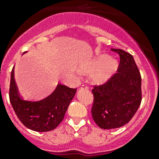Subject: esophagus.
I'll list each match as a JSON object with an SVG mask.
<instances>
[{"label": "esophagus", "instance_id": "34e87169", "mask_svg": "<svg viewBox=\"0 0 159 159\" xmlns=\"http://www.w3.org/2000/svg\"><path fill=\"white\" fill-rule=\"evenodd\" d=\"M80 89L81 90H83V89H84V90H88V88L87 86H85V85H82V86H81V88H80Z\"/></svg>", "mask_w": 159, "mask_h": 159}]
</instances>
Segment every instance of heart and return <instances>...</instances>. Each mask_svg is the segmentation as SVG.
Segmentation results:
<instances>
[{
  "mask_svg": "<svg viewBox=\"0 0 159 159\" xmlns=\"http://www.w3.org/2000/svg\"><path fill=\"white\" fill-rule=\"evenodd\" d=\"M119 64L117 60L107 54H100L92 60L85 61L80 65L79 71L84 75H91L95 85L102 86L107 84L117 72Z\"/></svg>",
  "mask_w": 159,
  "mask_h": 159,
  "instance_id": "heart-1",
  "label": "heart"
}]
</instances>
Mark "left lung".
Masks as SVG:
<instances>
[{
    "label": "left lung",
    "instance_id": "1",
    "mask_svg": "<svg viewBox=\"0 0 159 159\" xmlns=\"http://www.w3.org/2000/svg\"><path fill=\"white\" fill-rule=\"evenodd\" d=\"M120 57L118 73L107 84L92 90L94 121L102 129L127 124L141 103V75L134 57L122 49H111Z\"/></svg>",
    "mask_w": 159,
    "mask_h": 159
}]
</instances>
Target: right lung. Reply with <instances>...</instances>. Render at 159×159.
Wrapping results in <instances>:
<instances>
[{
    "label": "right lung",
    "mask_w": 159,
    "mask_h": 159,
    "mask_svg": "<svg viewBox=\"0 0 159 159\" xmlns=\"http://www.w3.org/2000/svg\"><path fill=\"white\" fill-rule=\"evenodd\" d=\"M75 92V88L58 84L50 95L40 100H25L18 92L14 79V68L11 72L9 88L11 104L20 121L25 127L35 131L46 132L54 130L64 119Z\"/></svg>",
    "instance_id": "right-lung-1"
}]
</instances>
